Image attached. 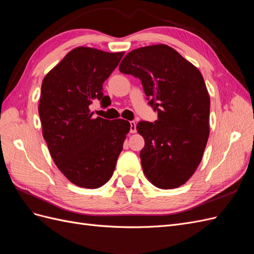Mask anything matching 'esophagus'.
<instances>
[{
	"label": "esophagus",
	"mask_w": 254,
	"mask_h": 254,
	"mask_svg": "<svg viewBox=\"0 0 254 254\" xmlns=\"http://www.w3.org/2000/svg\"><path fill=\"white\" fill-rule=\"evenodd\" d=\"M136 131V126H135V123L133 121L130 122V132L134 133Z\"/></svg>",
	"instance_id": "obj_1"
}]
</instances>
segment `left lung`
<instances>
[{"label": "left lung", "instance_id": "left-lung-1", "mask_svg": "<svg viewBox=\"0 0 254 254\" xmlns=\"http://www.w3.org/2000/svg\"><path fill=\"white\" fill-rule=\"evenodd\" d=\"M119 68L141 80L148 105L158 112L153 123L136 124L145 141L140 152L145 176L160 189L182 186L200 163L209 139L210 96L201 73L165 44L133 50Z\"/></svg>", "mask_w": 254, "mask_h": 254}]
</instances>
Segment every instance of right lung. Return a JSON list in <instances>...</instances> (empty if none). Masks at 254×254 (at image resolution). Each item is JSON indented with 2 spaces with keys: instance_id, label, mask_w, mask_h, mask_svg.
I'll list each match as a JSON object with an SVG mask.
<instances>
[{
  "instance_id": "obj_1",
  "label": "right lung",
  "mask_w": 254,
  "mask_h": 254,
  "mask_svg": "<svg viewBox=\"0 0 254 254\" xmlns=\"http://www.w3.org/2000/svg\"><path fill=\"white\" fill-rule=\"evenodd\" d=\"M124 52L76 48L45 76L39 115L42 134L54 162L76 186L97 189L108 181L130 124L125 120L94 118L90 105L109 101L103 83Z\"/></svg>"
}]
</instances>
